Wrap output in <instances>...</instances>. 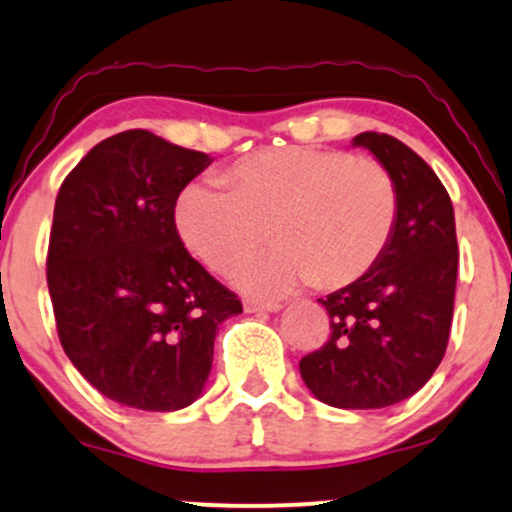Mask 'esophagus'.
<instances>
[{"instance_id": "esophagus-1", "label": "esophagus", "mask_w": 512, "mask_h": 512, "mask_svg": "<svg viewBox=\"0 0 512 512\" xmlns=\"http://www.w3.org/2000/svg\"><path fill=\"white\" fill-rule=\"evenodd\" d=\"M243 309L248 314H257V312H278L281 304L278 302H262V300H252V297H245L243 300Z\"/></svg>"}]
</instances>
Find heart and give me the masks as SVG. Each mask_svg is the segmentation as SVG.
Wrapping results in <instances>:
<instances>
[{"instance_id":"b5f03b06","label":"heart","mask_w":512,"mask_h":512,"mask_svg":"<svg viewBox=\"0 0 512 512\" xmlns=\"http://www.w3.org/2000/svg\"><path fill=\"white\" fill-rule=\"evenodd\" d=\"M215 184L186 186L177 226L205 267L226 274L271 236L269 252L236 271L238 286L286 295L302 283L345 288L364 278L397 224L390 172L371 158L321 146H278L245 155Z\"/></svg>"}]
</instances>
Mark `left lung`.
Instances as JSON below:
<instances>
[{
  "instance_id": "8db88e82",
  "label": "left lung",
  "mask_w": 512,
  "mask_h": 512,
  "mask_svg": "<svg viewBox=\"0 0 512 512\" xmlns=\"http://www.w3.org/2000/svg\"><path fill=\"white\" fill-rule=\"evenodd\" d=\"M390 172L399 212L383 257L357 283L321 297L326 345L300 361L304 385L335 409H385L409 399L444 359L454 319L458 243L454 205L432 167L390 134L364 132Z\"/></svg>"
}]
</instances>
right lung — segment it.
<instances>
[{"label": "right lung", "mask_w": 512, "mask_h": 512, "mask_svg": "<svg viewBox=\"0 0 512 512\" xmlns=\"http://www.w3.org/2000/svg\"><path fill=\"white\" fill-rule=\"evenodd\" d=\"M210 155L146 129L96 144L63 179L47 283L68 359L108 399L179 411L203 392L236 293L181 243L174 205Z\"/></svg>", "instance_id": "obj_1"}]
</instances>
